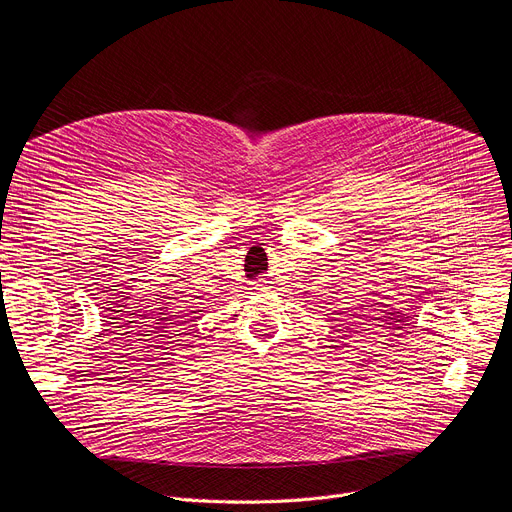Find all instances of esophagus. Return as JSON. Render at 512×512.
<instances>
[{
	"instance_id": "esophagus-1",
	"label": "esophagus",
	"mask_w": 512,
	"mask_h": 512,
	"mask_svg": "<svg viewBox=\"0 0 512 512\" xmlns=\"http://www.w3.org/2000/svg\"><path fill=\"white\" fill-rule=\"evenodd\" d=\"M255 285H257V287H263V285H265V281H263V279H259Z\"/></svg>"
}]
</instances>
